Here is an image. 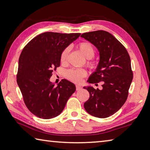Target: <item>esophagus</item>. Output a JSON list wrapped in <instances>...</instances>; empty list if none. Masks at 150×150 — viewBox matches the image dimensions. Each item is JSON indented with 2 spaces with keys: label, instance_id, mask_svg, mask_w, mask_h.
I'll return each instance as SVG.
<instances>
[{
  "label": "esophagus",
  "instance_id": "1",
  "mask_svg": "<svg viewBox=\"0 0 150 150\" xmlns=\"http://www.w3.org/2000/svg\"><path fill=\"white\" fill-rule=\"evenodd\" d=\"M81 89H82V87L79 85H76V91H80Z\"/></svg>",
  "mask_w": 150,
  "mask_h": 150
}]
</instances>
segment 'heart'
<instances>
[{"instance_id": "b5f03b06", "label": "heart", "mask_w": 150, "mask_h": 150, "mask_svg": "<svg viewBox=\"0 0 150 150\" xmlns=\"http://www.w3.org/2000/svg\"><path fill=\"white\" fill-rule=\"evenodd\" d=\"M78 49L81 54L84 56L86 59H91L94 57L95 54V51L93 45L89 42H83L78 45ZM69 48H65L63 50L60 55V62L62 63H65L67 61V55L69 54ZM87 65L91 68L95 67V63L92 61L87 62ZM87 75L86 71L83 69H71L67 70L65 73V76L68 79L74 83H79L82 79Z\"/></svg>"}]
</instances>
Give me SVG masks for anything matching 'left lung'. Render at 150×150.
I'll return each mask as SVG.
<instances>
[{
    "label": "left lung",
    "instance_id": "8db88e82",
    "mask_svg": "<svg viewBox=\"0 0 150 150\" xmlns=\"http://www.w3.org/2000/svg\"><path fill=\"white\" fill-rule=\"evenodd\" d=\"M97 48L100 60L87 82H103V89L84 87L89 98L84 103L91 115L104 118L112 115L125 103L133 79L130 55L125 47L108 32H86L81 35Z\"/></svg>",
    "mask_w": 150,
    "mask_h": 150
}]
</instances>
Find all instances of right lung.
<instances>
[{
    "label": "right lung",
    "mask_w": 150,
    "mask_h": 150,
    "mask_svg": "<svg viewBox=\"0 0 150 150\" xmlns=\"http://www.w3.org/2000/svg\"><path fill=\"white\" fill-rule=\"evenodd\" d=\"M80 33L44 32L28 43L22 50L16 75L25 105L38 117L50 119L62 113L76 90L70 81L62 79L57 87L50 82L60 65L63 50L77 39Z\"/></svg>",
    "instance_id": "right-lung-1"
}]
</instances>
